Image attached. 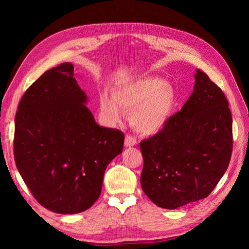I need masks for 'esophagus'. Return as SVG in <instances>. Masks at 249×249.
<instances>
[{
	"instance_id": "1",
	"label": "esophagus",
	"mask_w": 249,
	"mask_h": 249,
	"mask_svg": "<svg viewBox=\"0 0 249 249\" xmlns=\"http://www.w3.org/2000/svg\"><path fill=\"white\" fill-rule=\"evenodd\" d=\"M136 143H137L136 138L132 136V135H126L125 139H124V145L125 146H127V147L134 146V145H136Z\"/></svg>"
}]
</instances>
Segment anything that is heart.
I'll return each mask as SVG.
<instances>
[{
	"instance_id": "heart-1",
	"label": "heart",
	"mask_w": 249,
	"mask_h": 249,
	"mask_svg": "<svg viewBox=\"0 0 249 249\" xmlns=\"http://www.w3.org/2000/svg\"><path fill=\"white\" fill-rule=\"evenodd\" d=\"M112 99L100 95V110L110 124L122 122L124 113L131 114L134 130L142 135L160 132L170 119L177 105L173 87L161 79L142 77L114 87Z\"/></svg>"
}]
</instances>
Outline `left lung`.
<instances>
[{"mask_svg": "<svg viewBox=\"0 0 249 249\" xmlns=\"http://www.w3.org/2000/svg\"><path fill=\"white\" fill-rule=\"evenodd\" d=\"M142 190L155 205L177 209L206 198L231 161L232 119L222 90L200 70L193 92L163 129L142 140Z\"/></svg>", "mask_w": 249, "mask_h": 249, "instance_id": "1", "label": "left lung"}]
</instances>
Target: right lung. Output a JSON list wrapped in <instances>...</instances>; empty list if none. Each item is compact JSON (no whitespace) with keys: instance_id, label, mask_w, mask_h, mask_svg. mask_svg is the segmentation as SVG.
<instances>
[{"instance_id":"obj_1","label":"right lung","mask_w":249,"mask_h":249,"mask_svg":"<svg viewBox=\"0 0 249 249\" xmlns=\"http://www.w3.org/2000/svg\"><path fill=\"white\" fill-rule=\"evenodd\" d=\"M86 102L73 65L65 62L41 74L18 104L14 160L35 199L52 212L91 207L105 170L123 153L124 133L97 124Z\"/></svg>"}]
</instances>
